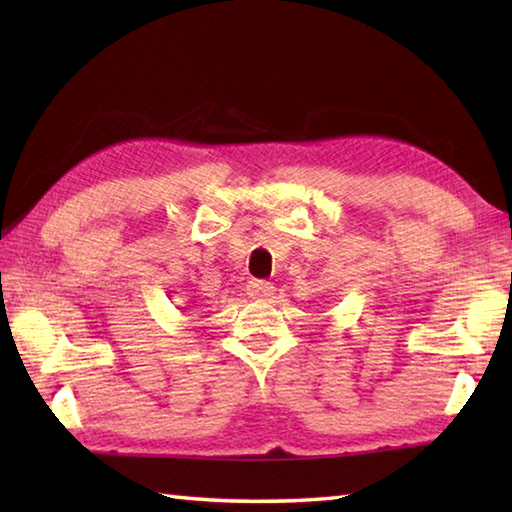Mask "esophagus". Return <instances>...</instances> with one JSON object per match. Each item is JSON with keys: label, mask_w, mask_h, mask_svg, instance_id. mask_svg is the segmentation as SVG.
<instances>
[{"label": "esophagus", "mask_w": 512, "mask_h": 512, "mask_svg": "<svg viewBox=\"0 0 512 512\" xmlns=\"http://www.w3.org/2000/svg\"><path fill=\"white\" fill-rule=\"evenodd\" d=\"M246 290L253 299H268V297H273L275 286L270 284V281H264V279H253V281H248Z\"/></svg>", "instance_id": "esophagus-1"}]
</instances>
